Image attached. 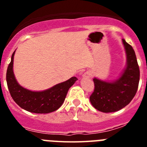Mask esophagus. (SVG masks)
<instances>
[{
	"instance_id": "obj_1",
	"label": "esophagus",
	"mask_w": 147,
	"mask_h": 147,
	"mask_svg": "<svg viewBox=\"0 0 147 147\" xmlns=\"http://www.w3.org/2000/svg\"><path fill=\"white\" fill-rule=\"evenodd\" d=\"M91 76V74L89 72V71H87V72L84 73L82 75V77L84 78V79H88V78H90Z\"/></svg>"
}]
</instances>
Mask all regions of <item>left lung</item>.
<instances>
[{"label":"left lung","mask_w":147,"mask_h":147,"mask_svg":"<svg viewBox=\"0 0 147 147\" xmlns=\"http://www.w3.org/2000/svg\"><path fill=\"white\" fill-rule=\"evenodd\" d=\"M127 54V66L120 77L112 82L94 78V90L90 101L96 110L112 113L127 106L136 96L140 80L139 66L136 53L125 40H122Z\"/></svg>","instance_id":"8db88e82"}]
</instances>
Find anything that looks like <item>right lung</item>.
<instances>
[{
  "mask_svg": "<svg viewBox=\"0 0 147 147\" xmlns=\"http://www.w3.org/2000/svg\"><path fill=\"white\" fill-rule=\"evenodd\" d=\"M15 51L6 71V82L13 100L21 108L34 113L54 112L63 104L69 88L78 80L74 76L43 91H32L20 86L13 72V61Z\"/></svg>",
  "mask_w": 147,
  "mask_h": 147,
  "instance_id": "obj_1",
  "label": "right lung"
}]
</instances>
